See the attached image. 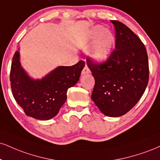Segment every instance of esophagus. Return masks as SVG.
<instances>
[{
  "instance_id": "obj_1",
  "label": "esophagus",
  "mask_w": 160,
  "mask_h": 160,
  "mask_svg": "<svg viewBox=\"0 0 160 160\" xmlns=\"http://www.w3.org/2000/svg\"><path fill=\"white\" fill-rule=\"evenodd\" d=\"M89 73H90L89 68H88V67L86 65L85 67H84L82 71V74H89Z\"/></svg>"
}]
</instances>
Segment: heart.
Returning a JSON list of instances; mask_svg holds the SVG:
<instances>
[{"label": "heart", "mask_w": 160, "mask_h": 160, "mask_svg": "<svg viewBox=\"0 0 160 160\" xmlns=\"http://www.w3.org/2000/svg\"><path fill=\"white\" fill-rule=\"evenodd\" d=\"M96 38L95 45L91 51V57L97 62H103L109 57L114 42V36L110 30H103V27L98 25L90 30L86 44L95 41Z\"/></svg>", "instance_id": "b5f03b06"}]
</instances>
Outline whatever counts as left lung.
<instances>
[{
    "label": "left lung",
    "instance_id": "left-lung-1",
    "mask_svg": "<svg viewBox=\"0 0 160 160\" xmlns=\"http://www.w3.org/2000/svg\"><path fill=\"white\" fill-rule=\"evenodd\" d=\"M115 29V49L104 62L86 59L95 78L92 99L105 115L119 117L135 106L145 91L149 79L146 48L128 27L111 21Z\"/></svg>",
    "mask_w": 160,
    "mask_h": 160
}]
</instances>
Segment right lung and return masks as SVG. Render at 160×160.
<instances>
[{"label":"right lung","mask_w":160,"mask_h":160,"mask_svg":"<svg viewBox=\"0 0 160 160\" xmlns=\"http://www.w3.org/2000/svg\"><path fill=\"white\" fill-rule=\"evenodd\" d=\"M19 52L12 57L10 82L13 97L25 114L38 120H49L59 112L67 99L68 88L78 82L85 62L59 66L42 80H33L21 66Z\"/></svg>","instance_id":"right-lung-1"}]
</instances>
